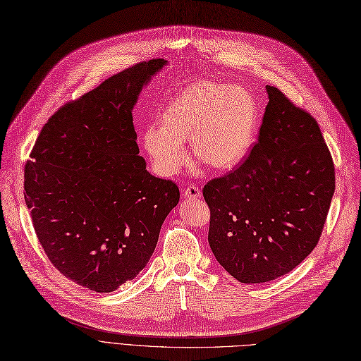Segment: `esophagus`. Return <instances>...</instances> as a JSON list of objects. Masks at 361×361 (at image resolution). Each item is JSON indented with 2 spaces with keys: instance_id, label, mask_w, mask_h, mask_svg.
Masks as SVG:
<instances>
[{
  "instance_id": "obj_1",
  "label": "esophagus",
  "mask_w": 361,
  "mask_h": 361,
  "mask_svg": "<svg viewBox=\"0 0 361 361\" xmlns=\"http://www.w3.org/2000/svg\"><path fill=\"white\" fill-rule=\"evenodd\" d=\"M183 196L185 197V199H189V201H192V199H197V197H201L202 196V192H201V189L197 188V185H189V188H185L184 190H183Z\"/></svg>"
}]
</instances>
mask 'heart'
<instances>
[{"label":"heart","instance_id":"1","mask_svg":"<svg viewBox=\"0 0 361 361\" xmlns=\"http://www.w3.org/2000/svg\"><path fill=\"white\" fill-rule=\"evenodd\" d=\"M159 125L142 132V147L164 177L176 176L188 162L183 145L188 140L197 162L228 172L250 154L259 126V105L241 86L201 80L168 101Z\"/></svg>","mask_w":361,"mask_h":361}]
</instances>
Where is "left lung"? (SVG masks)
Returning a JSON list of instances; mask_svg holds the SVG:
<instances>
[{"label": "left lung", "instance_id": "1", "mask_svg": "<svg viewBox=\"0 0 361 361\" xmlns=\"http://www.w3.org/2000/svg\"><path fill=\"white\" fill-rule=\"evenodd\" d=\"M266 92L251 153L202 190L211 251L244 284L272 281L308 257L335 193V165L317 120L279 89Z\"/></svg>", "mask_w": 361, "mask_h": 361}]
</instances>
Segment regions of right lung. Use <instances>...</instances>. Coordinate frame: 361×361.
<instances>
[{"label": "right lung", "mask_w": 361, "mask_h": 361, "mask_svg": "<svg viewBox=\"0 0 361 361\" xmlns=\"http://www.w3.org/2000/svg\"><path fill=\"white\" fill-rule=\"evenodd\" d=\"M166 65L144 61L106 78L53 114L25 165V202L39 244L78 286L111 293L149 263L180 201L138 156L132 110Z\"/></svg>", "instance_id": "1"}]
</instances>
